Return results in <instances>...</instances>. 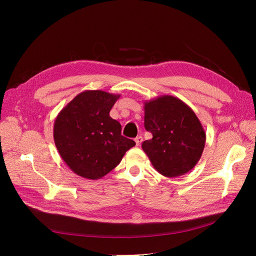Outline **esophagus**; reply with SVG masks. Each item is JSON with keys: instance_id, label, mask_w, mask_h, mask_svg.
Returning <instances> with one entry per match:
<instances>
[{"instance_id": "esophagus-1", "label": "esophagus", "mask_w": 256, "mask_h": 256, "mask_svg": "<svg viewBox=\"0 0 256 256\" xmlns=\"http://www.w3.org/2000/svg\"><path fill=\"white\" fill-rule=\"evenodd\" d=\"M134 142H136V144L138 146V144H140V142H142V138L140 136H136V138H134Z\"/></svg>"}]
</instances>
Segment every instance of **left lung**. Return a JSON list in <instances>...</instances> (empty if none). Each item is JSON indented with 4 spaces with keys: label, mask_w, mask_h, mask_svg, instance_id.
<instances>
[{
    "label": "left lung",
    "mask_w": 256,
    "mask_h": 256,
    "mask_svg": "<svg viewBox=\"0 0 256 256\" xmlns=\"http://www.w3.org/2000/svg\"><path fill=\"white\" fill-rule=\"evenodd\" d=\"M144 128L153 138L142 148L162 175H184L198 162L206 134L194 112L178 98L162 96L146 102Z\"/></svg>",
    "instance_id": "8db88e82"
}]
</instances>
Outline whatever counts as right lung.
<instances>
[{
	"mask_svg": "<svg viewBox=\"0 0 256 256\" xmlns=\"http://www.w3.org/2000/svg\"><path fill=\"white\" fill-rule=\"evenodd\" d=\"M120 96L104 91H85L77 95L54 122L56 149L76 174L98 179L122 161L134 140L122 136L120 124L109 116Z\"/></svg>",
	"mask_w": 256,
	"mask_h": 256,
	"instance_id": "right-lung-1",
	"label": "right lung"
}]
</instances>
